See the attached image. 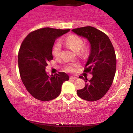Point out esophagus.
<instances>
[{"mask_svg": "<svg viewBox=\"0 0 133 133\" xmlns=\"http://www.w3.org/2000/svg\"><path fill=\"white\" fill-rule=\"evenodd\" d=\"M70 79H74V80H76V79H77V77H75V76H70Z\"/></svg>", "mask_w": 133, "mask_h": 133, "instance_id": "1", "label": "esophagus"}]
</instances>
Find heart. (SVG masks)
Returning <instances> with one entry per match:
<instances>
[{"mask_svg": "<svg viewBox=\"0 0 133 133\" xmlns=\"http://www.w3.org/2000/svg\"><path fill=\"white\" fill-rule=\"evenodd\" d=\"M65 45H66L68 48L73 51L74 52H78L81 50L83 46V42L82 39L79 36L71 34V35L68 36L65 39ZM61 45L59 42H57L54 45L53 48L52 50V54L54 57H58L61 54ZM82 51L84 52V50L82 49ZM78 66L77 63H71L67 65L66 67V70L68 71L72 72L75 69V67Z\"/></svg>", "mask_w": 133, "mask_h": 133, "instance_id": "heart-1", "label": "heart"}]
</instances>
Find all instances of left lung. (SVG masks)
Returning a JSON list of instances; mask_svg holds the SVG:
<instances>
[{"instance_id":"1","label":"left lung","mask_w":133,"mask_h":133,"mask_svg":"<svg viewBox=\"0 0 133 133\" xmlns=\"http://www.w3.org/2000/svg\"><path fill=\"white\" fill-rule=\"evenodd\" d=\"M72 31L86 39L90 44L84 71L91 72L92 77L89 81L80 76L86 83L84 88L77 91V95L85 101H97L109 90L115 76L116 57L113 46L107 34L94 27H82Z\"/></svg>"}]
</instances>
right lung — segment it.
<instances>
[{
  "mask_svg": "<svg viewBox=\"0 0 133 133\" xmlns=\"http://www.w3.org/2000/svg\"><path fill=\"white\" fill-rule=\"evenodd\" d=\"M70 31L43 28L30 32L22 43L18 54V65L22 81L28 91L36 99L49 101L61 94L62 85L68 81L64 72L48 74L45 68L53 59L54 42Z\"/></svg>",
  "mask_w": 133,
  "mask_h": 133,
  "instance_id": "add662e5",
  "label": "right lung"
}]
</instances>
